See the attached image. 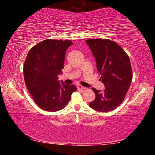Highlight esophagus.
<instances>
[{
  "mask_svg": "<svg viewBox=\"0 0 155 155\" xmlns=\"http://www.w3.org/2000/svg\"><path fill=\"white\" fill-rule=\"evenodd\" d=\"M77 88L78 89V90H85V87H83V86H82V85H78V86H77Z\"/></svg>",
  "mask_w": 155,
  "mask_h": 155,
  "instance_id": "34e87169",
  "label": "esophagus"
}]
</instances>
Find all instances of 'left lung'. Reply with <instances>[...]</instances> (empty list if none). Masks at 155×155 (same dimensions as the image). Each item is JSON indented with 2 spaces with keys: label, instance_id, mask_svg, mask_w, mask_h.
I'll return each mask as SVG.
<instances>
[{
  "label": "left lung",
  "instance_id": "obj_1",
  "mask_svg": "<svg viewBox=\"0 0 155 155\" xmlns=\"http://www.w3.org/2000/svg\"><path fill=\"white\" fill-rule=\"evenodd\" d=\"M85 41L95 57L101 81L105 86L103 91L92 88L96 98L89 105L96 111H112L124 101L132 81L130 59L122 47L114 41L90 39Z\"/></svg>",
  "mask_w": 155,
  "mask_h": 155
}]
</instances>
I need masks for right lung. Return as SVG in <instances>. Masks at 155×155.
Segmentation results:
<instances>
[{
    "label": "right lung",
    "instance_id": "add662e5",
    "mask_svg": "<svg viewBox=\"0 0 155 155\" xmlns=\"http://www.w3.org/2000/svg\"><path fill=\"white\" fill-rule=\"evenodd\" d=\"M70 40H44L30 49L25 61L24 78L28 91L40 108L47 111L63 109L77 91L74 85L59 83L65 51Z\"/></svg>",
    "mask_w": 155,
    "mask_h": 155
}]
</instances>
